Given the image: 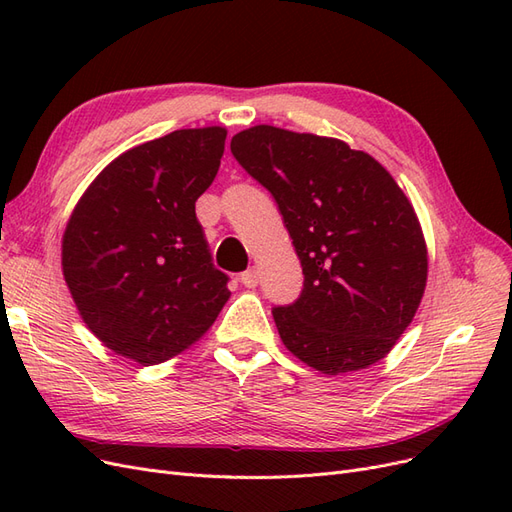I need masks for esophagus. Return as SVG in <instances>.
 <instances>
[{
  "instance_id": "34e87169",
  "label": "esophagus",
  "mask_w": 512,
  "mask_h": 512,
  "mask_svg": "<svg viewBox=\"0 0 512 512\" xmlns=\"http://www.w3.org/2000/svg\"><path fill=\"white\" fill-rule=\"evenodd\" d=\"M239 280H241V284H243L245 288H254V286H258V269H256V267L247 269L245 273H241V275H239Z\"/></svg>"
}]
</instances>
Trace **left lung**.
<instances>
[{
	"label": "left lung",
	"mask_w": 512,
	"mask_h": 512,
	"mask_svg": "<svg viewBox=\"0 0 512 512\" xmlns=\"http://www.w3.org/2000/svg\"><path fill=\"white\" fill-rule=\"evenodd\" d=\"M232 156L271 192L303 267V292L273 320L320 374H352L393 350L427 286V243L404 190L376 158L331 136L254 126Z\"/></svg>",
	"instance_id": "obj_1"
}]
</instances>
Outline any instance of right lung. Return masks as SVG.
<instances>
[{"mask_svg": "<svg viewBox=\"0 0 512 512\" xmlns=\"http://www.w3.org/2000/svg\"><path fill=\"white\" fill-rule=\"evenodd\" d=\"M226 128L175 130L128 149L89 183L61 237V271L87 329L158 365L203 337L226 305L196 200L218 175Z\"/></svg>", "mask_w": 512, "mask_h": 512, "instance_id": "1", "label": "right lung"}]
</instances>
